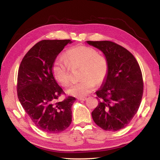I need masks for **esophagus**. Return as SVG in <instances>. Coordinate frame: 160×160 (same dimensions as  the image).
Returning <instances> with one entry per match:
<instances>
[{"label": "esophagus", "mask_w": 160, "mask_h": 160, "mask_svg": "<svg viewBox=\"0 0 160 160\" xmlns=\"http://www.w3.org/2000/svg\"><path fill=\"white\" fill-rule=\"evenodd\" d=\"M86 98H85V97H84V98H77V99H78V100H79V101H85V100H86Z\"/></svg>", "instance_id": "obj_1"}]
</instances>
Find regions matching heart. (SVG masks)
<instances>
[{"mask_svg": "<svg viewBox=\"0 0 160 160\" xmlns=\"http://www.w3.org/2000/svg\"><path fill=\"white\" fill-rule=\"evenodd\" d=\"M65 59L57 57L52 65V73L57 83L62 86L69 83V67H81L80 81L71 85L66 93L72 96L85 97L95 89V83H103L108 77L109 63L103 55H99L94 48L81 45L69 49L65 52ZM67 62H66V61Z\"/></svg>", "mask_w": 160, "mask_h": 160, "instance_id": "heart-1", "label": "heart"}]
</instances>
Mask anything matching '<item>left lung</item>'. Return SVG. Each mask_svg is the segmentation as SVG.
Masks as SVG:
<instances>
[{"label": "left lung", "instance_id": "1", "mask_svg": "<svg viewBox=\"0 0 160 160\" xmlns=\"http://www.w3.org/2000/svg\"><path fill=\"white\" fill-rule=\"evenodd\" d=\"M86 42L102 52L109 63L107 78L95 92L99 101L92 118L104 130L119 131L129 123L141 103V69L134 56L124 47L108 41Z\"/></svg>", "mask_w": 160, "mask_h": 160}]
</instances>
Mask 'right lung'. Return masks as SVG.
<instances>
[{"instance_id":"1","label":"right lung","mask_w":160,"mask_h":160,"mask_svg":"<svg viewBox=\"0 0 160 160\" xmlns=\"http://www.w3.org/2000/svg\"><path fill=\"white\" fill-rule=\"evenodd\" d=\"M72 43L67 40H42L23 57L18 69V98L36 126L49 133H59L72 122L71 107L76 99L68 98L55 102L64 93L52 73V65L64 47Z\"/></svg>"}]
</instances>
